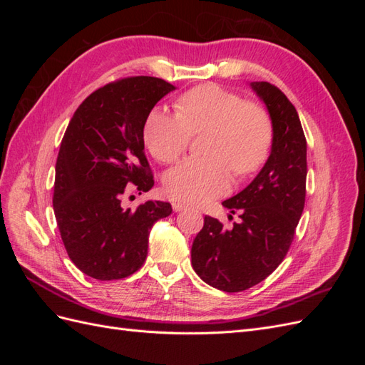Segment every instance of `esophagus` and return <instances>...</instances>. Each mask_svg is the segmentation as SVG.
Masks as SVG:
<instances>
[{
	"instance_id": "obj_1",
	"label": "esophagus",
	"mask_w": 365,
	"mask_h": 365,
	"mask_svg": "<svg viewBox=\"0 0 365 365\" xmlns=\"http://www.w3.org/2000/svg\"><path fill=\"white\" fill-rule=\"evenodd\" d=\"M172 208H173V212H182V210H185L187 207L184 204H181V202H173Z\"/></svg>"
}]
</instances>
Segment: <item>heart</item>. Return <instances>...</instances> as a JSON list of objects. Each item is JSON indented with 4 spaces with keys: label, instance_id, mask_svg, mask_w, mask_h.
I'll return each instance as SVG.
<instances>
[{
    "label": "heart",
    "instance_id": "obj_1",
    "mask_svg": "<svg viewBox=\"0 0 365 365\" xmlns=\"http://www.w3.org/2000/svg\"><path fill=\"white\" fill-rule=\"evenodd\" d=\"M176 111L155 108L145 121L143 140L153 158L164 164L178 161L192 134L208 130L210 135L204 148L207 158L187 160L165 173L163 185L170 200L185 204L212 200L230 189L231 169L245 176L267 160L272 125L263 108L207 83L182 94Z\"/></svg>",
    "mask_w": 365,
    "mask_h": 365
}]
</instances>
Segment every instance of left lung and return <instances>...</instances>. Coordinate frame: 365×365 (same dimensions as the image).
<instances>
[{"label": "left lung", "instance_id": "left-lung-1", "mask_svg": "<svg viewBox=\"0 0 365 365\" xmlns=\"http://www.w3.org/2000/svg\"><path fill=\"white\" fill-rule=\"evenodd\" d=\"M272 123L271 153L259 175L222 205L240 222L225 228L212 216L192 245V267L210 286L240 292L260 283L288 252L306 197V137L295 106L277 86L251 82Z\"/></svg>", "mask_w": 365, "mask_h": 365}]
</instances>
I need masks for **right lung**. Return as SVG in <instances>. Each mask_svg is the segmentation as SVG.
<instances>
[{
  "label": "right lung",
  "mask_w": 365,
  "mask_h": 365,
  "mask_svg": "<svg viewBox=\"0 0 365 365\" xmlns=\"http://www.w3.org/2000/svg\"><path fill=\"white\" fill-rule=\"evenodd\" d=\"M175 86L134 76L98 88L76 109L61 143L53 210L71 262L96 280H118L141 268L149 233L172 205L146 201L121 207L130 190L153 187L143 126Z\"/></svg>",
  "instance_id": "obj_1"
}]
</instances>
